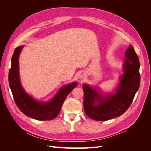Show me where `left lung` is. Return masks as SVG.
I'll list each match as a JSON object with an SVG mask.
<instances>
[{
    "instance_id": "obj_1",
    "label": "left lung",
    "mask_w": 151,
    "mask_h": 151,
    "mask_svg": "<svg viewBox=\"0 0 151 151\" xmlns=\"http://www.w3.org/2000/svg\"><path fill=\"white\" fill-rule=\"evenodd\" d=\"M123 68L124 73L115 94L103 97L96 88L83 84L84 108L87 116L96 121H106L121 116L130 106L138 91L140 76V62L134 47L126 50Z\"/></svg>"
}]
</instances>
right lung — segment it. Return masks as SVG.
<instances>
[{
	"instance_id": "1",
	"label": "right lung",
	"mask_w": 151,
	"mask_h": 151,
	"mask_svg": "<svg viewBox=\"0 0 151 151\" xmlns=\"http://www.w3.org/2000/svg\"><path fill=\"white\" fill-rule=\"evenodd\" d=\"M24 46L17 47L12 57L11 67L9 72V83L14 101L25 115L38 120H51L57 116L66 97L75 88L77 83L66 85L59 89L48 102L37 101L27 94L22 88L19 74V57Z\"/></svg>"
}]
</instances>
